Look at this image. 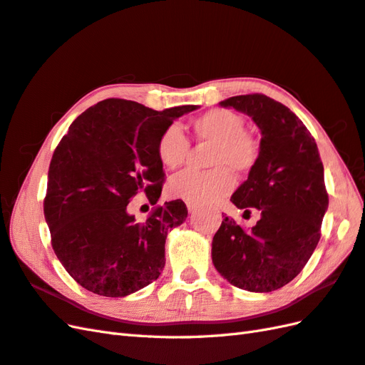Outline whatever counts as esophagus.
<instances>
[{"label": "esophagus", "instance_id": "esophagus-1", "mask_svg": "<svg viewBox=\"0 0 365 365\" xmlns=\"http://www.w3.org/2000/svg\"><path fill=\"white\" fill-rule=\"evenodd\" d=\"M186 207H188V211H190V212H192V211L195 210V205H192V203H188V205H186Z\"/></svg>", "mask_w": 365, "mask_h": 365}]
</instances>
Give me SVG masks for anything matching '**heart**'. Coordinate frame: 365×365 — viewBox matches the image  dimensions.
Instances as JSON below:
<instances>
[{"instance_id": "obj_1", "label": "heart", "mask_w": 365, "mask_h": 365, "mask_svg": "<svg viewBox=\"0 0 365 365\" xmlns=\"http://www.w3.org/2000/svg\"><path fill=\"white\" fill-rule=\"evenodd\" d=\"M192 133L202 143L212 145L210 171H183L173 177L170 192L192 205H211L225 197L235 186V175L248 174L256 166L260 146L245 130V121L228 109H211L192 121ZM157 157L166 168H179L190 153V142L177 126H168L157 140Z\"/></svg>"}]
</instances>
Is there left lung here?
Returning <instances> with one entry per match:
<instances>
[{
    "instance_id": "left-lung-1",
    "label": "left lung",
    "mask_w": 365,
    "mask_h": 365,
    "mask_svg": "<svg viewBox=\"0 0 365 365\" xmlns=\"http://www.w3.org/2000/svg\"><path fill=\"white\" fill-rule=\"evenodd\" d=\"M220 105L245 112L262 133L259 160L231 197L260 219L253 228L223 219L212 237V264L242 289L274 292L302 272L321 239L329 208L324 165L310 130L282 103L247 93Z\"/></svg>"
}]
</instances>
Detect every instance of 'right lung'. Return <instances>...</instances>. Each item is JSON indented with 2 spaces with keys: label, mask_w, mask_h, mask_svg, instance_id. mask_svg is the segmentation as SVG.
Wrapping results in <instances>:
<instances>
[{
  "label": "right lung",
  "mask_w": 365,
  "mask_h": 365,
  "mask_svg": "<svg viewBox=\"0 0 365 365\" xmlns=\"http://www.w3.org/2000/svg\"><path fill=\"white\" fill-rule=\"evenodd\" d=\"M195 108L154 110L108 98L73 120L55 148L44 217L55 255L83 288L121 297L160 276L168 231L185 222L186 205L165 202L135 222L128 203L140 192L157 203L165 183L157 140L174 118Z\"/></svg>",
  "instance_id": "obj_1"
}]
</instances>
